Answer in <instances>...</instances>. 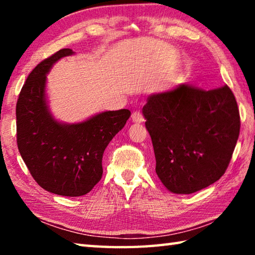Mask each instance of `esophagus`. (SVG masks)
I'll return each instance as SVG.
<instances>
[{"instance_id":"34e87169","label":"esophagus","mask_w":255,"mask_h":255,"mask_svg":"<svg viewBox=\"0 0 255 255\" xmlns=\"http://www.w3.org/2000/svg\"><path fill=\"white\" fill-rule=\"evenodd\" d=\"M131 122H132V123H136V124H141V123H144V117H143V115H141L139 111H135V112H132V115H131Z\"/></svg>"}]
</instances>
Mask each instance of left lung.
<instances>
[{"label":"left lung","mask_w":255,"mask_h":255,"mask_svg":"<svg viewBox=\"0 0 255 255\" xmlns=\"http://www.w3.org/2000/svg\"><path fill=\"white\" fill-rule=\"evenodd\" d=\"M143 115L155 171L169 191L189 195L225 173L241 127L237 102L227 85L206 91L182 84L150 94Z\"/></svg>","instance_id":"left-lung-1"}]
</instances>
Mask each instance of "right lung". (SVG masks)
Here are the masks:
<instances>
[{"mask_svg": "<svg viewBox=\"0 0 255 255\" xmlns=\"http://www.w3.org/2000/svg\"><path fill=\"white\" fill-rule=\"evenodd\" d=\"M64 48L42 60L30 73L16 102V143L32 178L42 189L66 197L91 191L102 178V156L124 128L130 111H105L77 124H63L51 116L46 99V75Z\"/></svg>", "mask_w": 255, "mask_h": 255, "instance_id": "add662e5", "label": "right lung"}]
</instances>
